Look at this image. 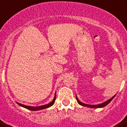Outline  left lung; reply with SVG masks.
<instances>
[{
  "instance_id": "8db88e82",
  "label": "left lung",
  "mask_w": 127,
  "mask_h": 127,
  "mask_svg": "<svg viewBox=\"0 0 127 127\" xmlns=\"http://www.w3.org/2000/svg\"><path fill=\"white\" fill-rule=\"evenodd\" d=\"M115 96V95L113 96L112 98H111L110 99H109L108 101H105V102L103 103H101V104H99V105H87V104H85V103H81V101L78 99V98H77V96H76V100L77 101H78V103L79 104H80V105H82V106H87V107H90V108H102V107H104V106H106V105H108V104L110 102V101H112V99L114 98V97Z\"/></svg>"
}]
</instances>
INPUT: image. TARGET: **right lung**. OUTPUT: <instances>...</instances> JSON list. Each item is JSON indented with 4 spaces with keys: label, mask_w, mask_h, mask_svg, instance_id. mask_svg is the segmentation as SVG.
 I'll return each mask as SVG.
<instances>
[{
    "label": "right lung",
    "mask_w": 127,
    "mask_h": 127,
    "mask_svg": "<svg viewBox=\"0 0 127 127\" xmlns=\"http://www.w3.org/2000/svg\"><path fill=\"white\" fill-rule=\"evenodd\" d=\"M56 95L55 94V96H54V99H53V100L51 101V102L50 103L47 104V105H42V106H36V107H35V106H27V105H22V104L19 103H17V104H18L19 105H20V106H22V107L25 108H27V109H28V110H32V111H37V110H43V109H45V108H47L50 107V106H51L52 105H53V104L54 103V101H55V99H56Z\"/></svg>",
    "instance_id": "add662e5"
}]
</instances>
